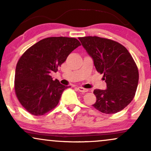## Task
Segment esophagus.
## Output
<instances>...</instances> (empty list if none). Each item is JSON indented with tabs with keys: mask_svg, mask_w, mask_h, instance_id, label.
I'll return each mask as SVG.
<instances>
[{
	"mask_svg": "<svg viewBox=\"0 0 151 151\" xmlns=\"http://www.w3.org/2000/svg\"><path fill=\"white\" fill-rule=\"evenodd\" d=\"M77 89L79 90L80 92H86V91H88V89H85V88H83V87H81V86H79V87H77Z\"/></svg>",
	"mask_w": 151,
	"mask_h": 151,
	"instance_id": "esophagus-1",
	"label": "esophagus"
}]
</instances>
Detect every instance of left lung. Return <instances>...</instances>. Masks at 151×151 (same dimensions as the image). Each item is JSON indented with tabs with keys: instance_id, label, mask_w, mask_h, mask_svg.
<instances>
[{
	"instance_id": "left-lung-1",
	"label": "left lung",
	"mask_w": 151,
	"mask_h": 151,
	"mask_svg": "<svg viewBox=\"0 0 151 151\" xmlns=\"http://www.w3.org/2000/svg\"><path fill=\"white\" fill-rule=\"evenodd\" d=\"M93 60L96 70L104 74L105 90L95 89L92 106L106 114L121 111L134 98L138 83V70L128 50L120 43L97 36L79 37Z\"/></svg>"
}]
</instances>
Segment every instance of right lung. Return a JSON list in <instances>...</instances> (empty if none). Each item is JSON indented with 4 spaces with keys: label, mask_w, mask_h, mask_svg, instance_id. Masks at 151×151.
Instances as JSON below:
<instances>
[{
    "label": "right lung",
    "mask_w": 151,
    "mask_h": 151,
    "mask_svg": "<svg viewBox=\"0 0 151 151\" xmlns=\"http://www.w3.org/2000/svg\"><path fill=\"white\" fill-rule=\"evenodd\" d=\"M81 45L77 39L50 37L28 48L19 59L15 74V92L27 111L42 116L58 104L64 86L50 75L67 60L74 49Z\"/></svg>",
    "instance_id": "add662e5"
}]
</instances>
